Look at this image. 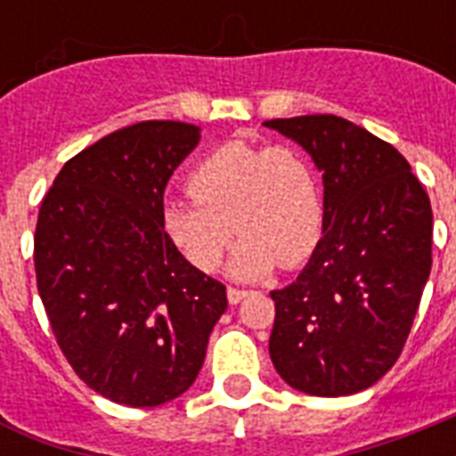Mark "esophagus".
<instances>
[{"instance_id":"esophagus-1","label":"esophagus","mask_w":456,"mask_h":456,"mask_svg":"<svg viewBox=\"0 0 456 456\" xmlns=\"http://www.w3.org/2000/svg\"><path fill=\"white\" fill-rule=\"evenodd\" d=\"M246 296H248V291H246V289H234V286H229V289H227V298H229V303H232V305L241 303Z\"/></svg>"}]
</instances>
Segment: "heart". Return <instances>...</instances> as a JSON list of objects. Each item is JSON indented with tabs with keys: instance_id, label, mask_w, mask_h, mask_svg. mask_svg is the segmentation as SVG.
I'll return each mask as SVG.
<instances>
[{
	"instance_id": "1",
	"label": "heart",
	"mask_w": 456,
	"mask_h": 456,
	"mask_svg": "<svg viewBox=\"0 0 456 456\" xmlns=\"http://www.w3.org/2000/svg\"><path fill=\"white\" fill-rule=\"evenodd\" d=\"M186 186L193 200H167L160 220L196 270L220 265L234 229L241 239L229 274L236 279H260L279 263L296 267L322 241V182L296 146L227 142L193 165Z\"/></svg>"
}]
</instances>
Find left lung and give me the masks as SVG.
<instances>
[{
    "label": "left lung",
    "instance_id": "left-lung-1",
    "mask_svg": "<svg viewBox=\"0 0 456 456\" xmlns=\"http://www.w3.org/2000/svg\"><path fill=\"white\" fill-rule=\"evenodd\" d=\"M310 153L324 182V232L298 279L272 291L270 357L319 397L374 386L403 353L431 274L433 213L410 163L338 116L267 120Z\"/></svg>",
    "mask_w": 456,
    "mask_h": 456
}]
</instances>
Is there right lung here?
<instances>
[{"mask_svg":"<svg viewBox=\"0 0 456 456\" xmlns=\"http://www.w3.org/2000/svg\"><path fill=\"white\" fill-rule=\"evenodd\" d=\"M200 127L146 120L68 160L35 229L39 298L75 374L127 407L189 390L227 289L165 236L163 193Z\"/></svg>","mask_w":456,"mask_h":456,"instance_id":"1","label":"right lung"}]
</instances>
